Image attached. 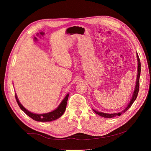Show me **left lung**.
<instances>
[{"instance_id":"1","label":"left lung","mask_w":151,"mask_h":151,"mask_svg":"<svg viewBox=\"0 0 151 151\" xmlns=\"http://www.w3.org/2000/svg\"><path fill=\"white\" fill-rule=\"evenodd\" d=\"M137 54V59H138V75H137V83H136V86H135V89H134V91L133 92V95L132 100H130L129 104L128 105V106H127V108L122 111V112L119 113H114V114H106V113H101V112H98L96 111H94V112L96 113V114H99L100 116L104 117H107V118H110V117H116L117 116H120L121 115L122 113H124L125 111H127L130 108V106L132 105V104H133V102L134 101V100H136L138 94V92H139V76H140V73H141V62H140V60L138 56V54Z\"/></svg>"}]
</instances>
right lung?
<instances>
[{"mask_svg": "<svg viewBox=\"0 0 151 151\" xmlns=\"http://www.w3.org/2000/svg\"><path fill=\"white\" fill-rule=\"evenodd\" d=\"M68 96L69 94L67 95L64 98V99L62 100V103L56 109H55L54 111H53L48 113L41 114H34L29 111L28 110H27L26 108H24L23 106L20 104V102L18 100V97L17 96V94H15V98H16V100H17V101L20 108L27 116H29L30 118L36 121H39V122H50V121L57 119L59 118L63 113H64L66 109V106H67Z\"/></svg>", "mask_w": 151, "mask_h": 151, "instance_id": "obj_1", "label": "right lung"}]
</instances>
